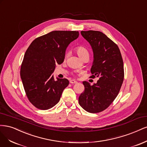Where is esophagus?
Here are the masks:
<instances>
[{
	"mask_svg": "<svg viewBox=\"0 0 147 147\" xmlns=\"http://www.w3.org/2000/svg\"><path fill=\"white\" fill-rule=\"evenodd\" d=\"M69 82H70L71 84H76V83H78V82L76 81V80H74V79L71 80L70 81H69Z\"/></svg>",
	"mask_w": 147,
	"mask_h": 147,
	"instance_id": "esophagus-1",
	"label": "esophagus"
}]
</instances>
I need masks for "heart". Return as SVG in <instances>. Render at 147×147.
I'll use <instances>...</instances> for the list:
<instances>
[{
    "label": "heart",
    "instance_id": "1",
    "mask_svg": "<svg viewBox=\"0 0 147 147\" xmlns=\"http://www.w3.org/2000/svg\"><path fill=\"white\" fill-rule=\"evenodd\" d=\"M74 50L76 52L78 55L81 59H82L84 56L89 54L88 50L82 46H78L77 47H76L74 48Z\"/></svg>",
    "mask_w": 147,
    "mask_h": 147
}]
</instances>
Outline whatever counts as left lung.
<instances>
[{"mask_svg": "<svg viewBox=\"0 0 147 147\" xmlns=\"http://www.w3.org/2000/svg\"><path fill=\"white\" fill-rule=\"evenodd\" d=\"M82 36L90 45L93 53L91 78H99L91 86L82 83L85 90L79 97V103L84 110L98 113L105 110L117 96L124 79V68L118 46L102 32L81 31Z\"/></svg>", "mask_w": 147, "mask_h": 147, "instance_id": "1", "label": "left lung"}]
</instances>
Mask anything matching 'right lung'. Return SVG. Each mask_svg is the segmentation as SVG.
I'll list each match as a JSON object with an SVG mask.
<instances>
[{"mask_svg":"<svg viewBox=\"0 0 147 147\" xmlns=\"http://www.w3.org/2000/svg\"><path fill=\"white\" fill-rule=\"evenodd\" d=\"M79 35L78 31H52L35 39L27 49L20 75L26 95L36 108L48 110L60 101L69 81L55 80L52 74L56 64L63 62L68 46Z\"/></svg>","mask_w":147,"mask_h":147,"instance_id":"add662e5","label":"right lung"}]
</instances>
